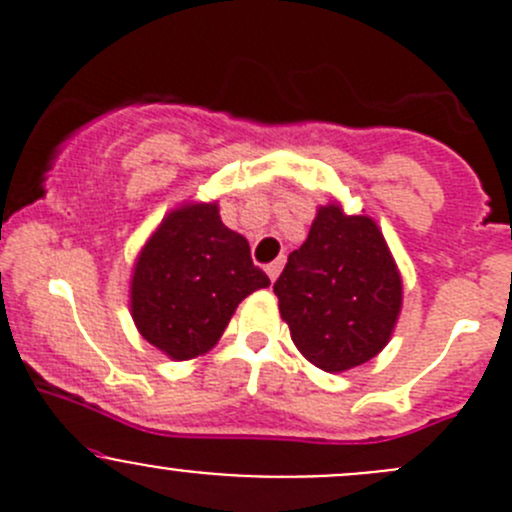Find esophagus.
Segmentation results:
<instances>
[{"instance_id":"1","label":"esophagus","mask_w":512,"mask_h":512,"mask_svg":"<svg viewBox=\"0 0 512 512\" xmlns=\"http://www.w3.org/2000/svg\"><path fill=\"white\" fill-rule=\"evenodd\" d=\"M282 267H285V260H275V262H270V265H267V277H270L272 282L277 280V277H280V272H282Z\"/></svg>"}]
</instances>
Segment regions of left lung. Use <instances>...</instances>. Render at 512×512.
<instances>
[{
  "instance_id": "left-lung-1",
  "label": "left lung",
  "mask_w": 512,
  "mask_h": 512,
  "mask_svg": "<svg viewBox=\"0 0 512 512\" xmlns=\"http://www.w3.org/2000/svg\"><path fill=\"white\" fill-rule=\"evenodd\" d=\"M294 347L317 369L342 374L389 344L404 304L399 265L369 215L319 205L307 240L275 282Z\"/></svg>"
}]
</instances>
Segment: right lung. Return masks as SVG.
Segmentation results:
<instances>
[{"mask_svg":"<svg viewBox=\"0 0 512 512\" xmlns=\"http://www.w3.org/2000/svg\"><path fill=\"white\" fill-rule=\"evenodd\" d=\"M270 277L252 265L250 242L220 220L218 200L180 203L133 262L131 317L141 337L173 361L208 354L237 304Z\"/></svg>","mask_w":512,"mask_h":512,"instance_id":"add662e5","label":"right lung"}]
</instances>
